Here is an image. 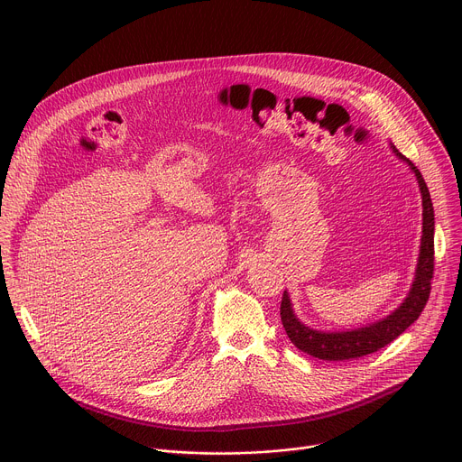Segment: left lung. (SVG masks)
<instances>
[{"label":"left lung","instance_id":"left-lung-1","mask_svg":"<svg viewBox=\"0 0 462 462\" xmlns=\"http://www.w3.org/2000/svg\"><path fill=\"white\" fill-rule=\"evenodd\" d=\"M389 146L394 157H397L401 162L408 164V168L415 175L419 191H420V199H422V236H420L419 257H417V267H415L411 287L406 298L402 300V303L394 310H391L387 316L355 328H338V331H323V328H316L301 321L294 310L289 291H285L282 300V310H280L285 333L300 351L314 358L328 360V362L353 360L382 349L383 346L391 344L394 338H399L413 321H417V318L420 316L430 298L431 278H433V236H435V214H433L430 189L424 182L422 173L417 170V166L410 159H406L391 143Z\"/></svg>","mask_w":462,"mask_h":462}]
</instances>
